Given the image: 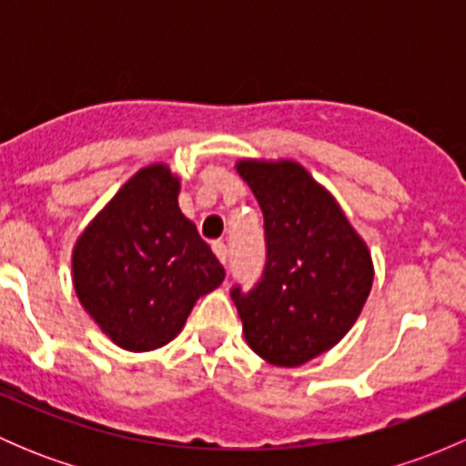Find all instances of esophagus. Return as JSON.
<instances>
[{
  "label": "esophagus",
  "mask_w": 466,
  "mask_h": 466,
  "mask_svg": "<svg viewBox=\"0 0 466 466\" xmlns=\"http://www.w3.org/2000/svg\"><path fill=\"white\" fill-rule=\"evenodd\" d=\"M211 250H214V255L218 257V261L223 263V266H225V263H228V246H225L223 241H214V243H211Z\"/></svg>",
  "instance_id": "34e87169"
}]
</instances>
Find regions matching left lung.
Masks as SVG:
<instances>
[{"label": "left lung", "mask_w": 466, "mask_h": 466, "mask_svg": "<svg viewBox=\"0 0 466 466\" xmlns=\"http://www.w3.org/2000/svg\"><path fill=\"white\" fill-rule=\"evenodd\" d=\"M266 229L259 284L232 299L250 350L298 368L331 350L359 320L374 281L368 246L331 194L293 159H238Z\"/></svg>", "instance_id": "obj_1"}]
</instances>
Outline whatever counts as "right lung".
Masks as SVG:
<instances>
[{
	"instance_id": "add662e5",
	"label": "right lung",
	"mask_w": 466,
	"mask_h": 466,
	"mask_svg": "<svg viewBox=\"0 0 466 466\" xmlns=\"http://www.w3.org/2000/svg\"><path fill=\"white\" fill-rule=\"evenodd\" d=\"M167 164L135 173L83 229L72 252L78 302L121 350L153 351L185 327L225 270L177 207Z\"/></svg>"
}]
</instances>
